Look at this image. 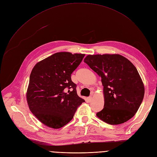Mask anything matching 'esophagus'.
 <instances>
[{
	"mask_svg": "<svg viewBox=\"0 0 157 157\" xmlns=\"http://www.w3.org/2000/svg\"><path fill=\"white\" fill-rule=\"evenodd\" d=\"M92 96H90V97H88V102H91L92 101Z\"/></svg>",
	"mask_w": 157,
	"mask_h": 157,
	"instance_id": "obj_1",
	"label": "esophagus"
}]
</instances>
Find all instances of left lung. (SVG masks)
Returning <instances> with one entry per match:
<instances>
[{
  "mask_svg": "<svg viewBox=\"0 0 157 157\" xmlns=\"http://www.w3.org/2000/svg\"><path fill=\"white\" fill-rule=\"evenodd\" d=\"M84 62L101 78L104 105L97 117L110 125L132 118L141 105L144 87L130 61L120 55H88Z\"/></svg>",
  "mask_w": 157,
  "mask_h": 157,
  "instance_id": "obj_1",
  "label": "left lung"
}]
</instances>
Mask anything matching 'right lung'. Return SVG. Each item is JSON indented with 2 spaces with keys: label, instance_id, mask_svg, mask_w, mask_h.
I'll return each mask as SVG.
<instances>
[{
  "label": "right lung",
  "instance_id": "right-lung-1",
  "mask_svg": "<svg viewBox=\"0 0 157 157\" xmlns=\"http://www.w3.org/2000/svg\"><path fill=\"white\" fill-rule=\"evenodd\" d=\"M85 55L56 53L38 62L33 68L27 93L33 114L45 125L60 128L72 119L85 102L76 92L71 74Z\"/></svg>",
  "mask_w": 157,
  "mask_h": 157
}]
</instances>
